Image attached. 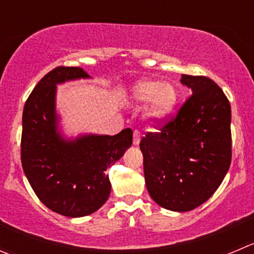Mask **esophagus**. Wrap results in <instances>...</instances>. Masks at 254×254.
I'll use <instances>...</instances> for the list:
<instances>
[{"label":"esophagus","mask_w":254,"mask_h":254,"mask_svg":"<svg viewBox=\"0 0 254 254\" xmlns=\"http://www.w3.org/2000/svg\"><path fill=\"white\" fill-rule=\"evenodd\" d=\"M140 137H141V134L137 129L134 130V134H132V144L134 145H139L140 142Z\"/></svg>","instance_id":"1"}]
</instances>
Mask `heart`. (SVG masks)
I'll return each mask as SVG.
<instances>
[{
    "label": "heart",
    "mask_w": 254,
    "mask_h": 254,
    "mask_svg": "<svg viewBox=\"0 0 254 254\" xmlns=\"http://www.w3.org/2000/svg\"><path fill=\"white\" fill-rule=\"evenodd\" d=\"M134 98L140 103L150 100L149 115L160 120L174 110L177 94L169 83L161 84L157 80H142L134 87Z\"/></svg>",
    "instance_id": "obj_1"
}]
</instances>
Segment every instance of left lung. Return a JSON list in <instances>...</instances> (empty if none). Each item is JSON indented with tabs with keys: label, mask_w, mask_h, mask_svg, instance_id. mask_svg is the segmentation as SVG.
I'll return each mask as SVG.
<instances>
[{
	"label": "left lung",
	"mask_w": 254,
	"mask_h": 254,
	"mask_svg": "<svg viewBox=\"0 0 254 254\" xmlns=\"http://www.w3.org/2000/svg\"><path fill=\"white\" fill-rule=\"evenodd\" d=\"M191 88L175 115L157 119L159 131L140 141L145 184L166 210L186 212L215 193L232 159L231 105L223 90L203 75L181 78Z\"/></svg>",
	"instance_id": "left-lung-1"
}]
</instances>
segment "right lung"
<instances>
[{"label":"right lung","mask_w":254,"mask_h":254,"mask_svg":"<svg viewBox=\"0 0 254 254\" xmlns=\"http://www.w3.org/2000/svg\"><path fill=\"white\" fill-rule=\"evenodd\" d=\"M89 75L78 67L47 73L26 100L22 117L21 161L37 197L49 210L83 217L99 210L110 193L105 170L131 146L130 127L114 136L89 135L64 141L57 132L56 84Z\"/></svg>","instance_id":"1"}]
</instances>
